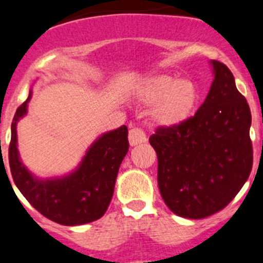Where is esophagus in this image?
Returning a JSON list of instances; mask_svg holds the SVG:
<instances>
[{
	"label": "esophagus",
	"mask_w": 263,
	"mask_h": 263,
	"mask_svg": "<svg viewBox=\"0 0 263 263\" xmlns=\"http://www.w3.org/2000/svg\"><path fill=\"white\" fill-rule=\"evenodd\" d=\"M128 139H129V144L132 146L137 145V144H141V143H145L146 141V136H145V132L143 131L141 128H132L128 134Z\"/></svg>",
	"instance_id": "1"
}]
</instances>
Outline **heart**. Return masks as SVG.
Segmentation results:
<instances>
[{
	"mask_svg": "<svg viewBox=\"0 0 263 263\" xmlns=\"http://www.w3.org/2000/svg\"><path fill=\"white\" fill-rule=\"evenodd\" d=\"M144 103L153 105L151 118L158 126L174 127L193 117L199 90L191 80H179L174 74H156L146 79L139 90Z\"/></svg>",
	"mask_w": 263,
	"mask_h": 263,
	"instance_id": "heart-1",
	"label": "heart"
}]
</instances>
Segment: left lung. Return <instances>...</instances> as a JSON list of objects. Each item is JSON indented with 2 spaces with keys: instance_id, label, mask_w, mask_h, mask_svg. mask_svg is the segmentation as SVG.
I'll return each mask as SVG.
<instances>
[{
  "instance_id": "left-lung-1",
  "label": "left lung",
  "mask_w": 263,
  "mask_h": 263,
  "mask_svg": "<svg viewBox=\"0 0 263 263\" xmlns=\"http://www.w3.org/2000/svg\"><path fill=\"white\" fill-rule=\"evenodd\" d=\"M215 80L196 114L149 137L157 153L161 196L178 216L203 219L221 211L249 178L252 114L226 64L212 60Z\"/></svg>"
}]
</instances>
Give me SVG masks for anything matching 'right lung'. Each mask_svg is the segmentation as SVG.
<instances>
[{"instance_id":"obj_1","label":"right lung","mask_w":263,"mask_h":263,"mask_svg":"<svg viewBox=\"0 0 263 263\" xmlns=\"http://www.w3.org/2000/svg\"><path fill=\"white\" fill-rule=\"evenodd\" d=\"M30 98L31 93L16 108L11 123L9 165L15 186L35 210L55 223L77 226L102 217L114 194L120 164L128 152L127 127L122 126L99 137L70 176L39 181L23 166L16 151V122L26 114Z\"/></svg>"}]
</instances>
